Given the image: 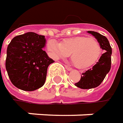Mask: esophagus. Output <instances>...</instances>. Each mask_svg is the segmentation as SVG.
I'll return each mask as SVG.
<instances>
[{
  "mask_svg": "<svg viewBox=\"0 0 123 123\" xmlns=\"http://www.w3.org/2000/svg\"><path fill=\"white\" fill-rule=\"evenodd\" d=\"M65 68H66L68 70H72V68H71L70 67H69V66H68V65H65Z\"/></svg>",
  "mask_w": 123,
  "mask_h": 123,
  "instance_id": "34e87169",
  "label": "esophagus"
}]
</instances>
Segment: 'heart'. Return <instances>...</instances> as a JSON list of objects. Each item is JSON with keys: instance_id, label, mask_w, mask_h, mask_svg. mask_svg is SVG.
I'll list each match as a JSON object with an SVG mask.
<instances>
[{"instance_id": "b5f03b06", "label": "heart", "mask_w": 123, "mask_h": 123, "mask_svg": "<svg viewBox=\"0 0 123 123\" xmlns=\"http://www.w3.org/2000/svg\"><path fill=\"white\" fill-rule=\"evenodd\" d=\"M47 47L55 58H66L71 53V58L75 65L81 69L94 65L102 55V48L98 40L84 36L66 38L61 43L50 40L48 42Z\"/></svg>"}]
</instances>
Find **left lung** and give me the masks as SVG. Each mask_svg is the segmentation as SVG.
I'll list each match as a JSON object with an SVG mask.
<instances>
[{
  "instance_id": "obj_1",
  "label": "left lung",
  "mask_w": 123,
  "mask_h": 123,
  "mask_svg": "<svg viewBox=\"0 0 123 123\" xmlns=\"http://www.w3.org/2000/svg\"><path fill=\"white\" fill-rule=\"evenodd\" d=\"M100 43L104 53L99 61L90 69L82 73L80 80L75 84L82 89H90L96 87L101 84L111 68L112 48L108 38L95 31H88Z\"/></svg>"
}]
</instances>
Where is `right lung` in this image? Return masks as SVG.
<instances>
[{"label":"right lung","instance_id":"1","mask_svg":"<svg viewBox=\"0 0 123 123\" xmlns=\"http://www.w3.org/2000/svg\"><path fill=\"white\" fill-rule=\"evenodd\" d=\"M45 37L33 32L13 37L7 48L6 68L16 87L33 91L44 85L47 69L54 61L43 50Z\"/></svg>","mask_w":123,"mask_h":123}]
</instances>
